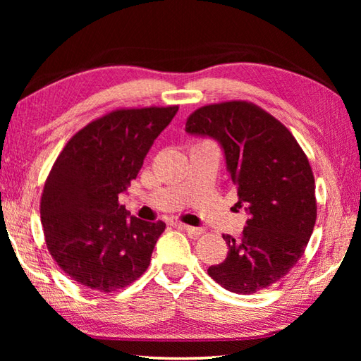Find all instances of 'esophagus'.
<instances>
[{"label": "esophagus", "instance_id": "esophagus-1", "mask_svg": "<svg viewBox=\"0 0 361 361\" xmlns=\"http://www.w3.org/2000/svg\"><path fill=\"white\" fill-rule=\"evenodd\" d=\"M183 229H185V231L188 233V234H190V235H194V237H198V235H202L203 234V228H198V226H189V225H180Z\"/></svg>", "mask_w": 361, "mask_h": 361}]
</instances>
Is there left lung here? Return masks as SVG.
<instances>
[{
  "mask_svg": "<svg viewBox=\"0 0 361 361\" xmlns=\"http://www.w3.org/2000/svg\"><path fill=\"white\" fill-rule=\"evenodd\" d=\"M186 132L220 144L237 185L235 206L248 214L240 239L224 235L228 256L208 274L240 295L270 287L301 259L315 226L307 157L278 119L248 102L202 106L189 116Z\"/></svg>",
  "mask_w": 361,
  "mask_h": 361,
  "instance_id": "left-lung-1",
  "label": "left lung"
}]
</instances>
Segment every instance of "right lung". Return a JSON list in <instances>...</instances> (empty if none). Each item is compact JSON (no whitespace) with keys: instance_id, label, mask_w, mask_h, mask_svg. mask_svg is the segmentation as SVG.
Listing matches in <instances>:
<instances>
[{"instance_id":"right-lung-1","label":"right lung","mask_w":361,"mask_h":361,"mask_svg":"<svg viewBox=\"0 0 361 361\" xmlns=\"http://www.w3.org/2000/svg\"><path fill=\"white\" fill-rule=\"evenodd\" d=\"M178 106L116 110L75 133L46 178L40 214L46 245L73 281L111 293L147 270L164 221L119 204Z\"/></svg>"}]
</instances>
